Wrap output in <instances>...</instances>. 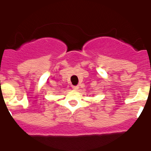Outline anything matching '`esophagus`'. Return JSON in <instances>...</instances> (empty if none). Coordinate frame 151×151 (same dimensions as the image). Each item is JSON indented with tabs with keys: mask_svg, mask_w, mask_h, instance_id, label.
<instances>
[{
	"mask_svg": "<svg viewBox=\"0 0 151 151\" xmlns=\"http://www.w3.org/2000/svg\"><path fill=\"white\" fill-rule=\"evenodd\" d=\"M78 88H79V86H78V85H77V86H73V90H78Z\"/></svg>",
	"mask_w": 151,
	"mask_h": 151,
	"instance_id": "34e87169",
	"label": "esophagus"
}]
</instances>
